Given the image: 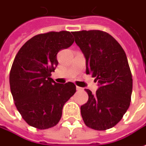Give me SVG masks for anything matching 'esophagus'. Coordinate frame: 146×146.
<instances>
[{
  "label": "esophagus",
  "mask_w": 146,
  "mask_h": 146,
  "mask_svg": "<svg viewBox=\"0 0 146 146\" xmlns=\"http://www.w3.org/2000/svg\"><path fill=\"white\" fill-rule=\"evenodd\" d=\"M76 90H77V91H82V90H83V88H80V87H78V86H76Z\"/></svg>",
  "instance_id": "obj_1"
}]
</instances>
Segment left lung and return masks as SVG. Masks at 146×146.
Wrapping results in <instances>:
<instances>
[{
	"label": "left lung",
	"mask_w": 146,
	"mask_h": 146,
	"mask_svg": "<svg viewBox=\"0 0 146 146\" xmlns=\"http://www.w3.org/2000/svg\"><path fill=\"white\" fill-rule=\"evenodd\" d=\"M72 34L86 58V74L95 77L100 87L96 94L85 89L88 100L80 107L85 125L106 130L123 119L131 101L133 79L126 53L108 33L99 30Z\"/></svg>",
	"instance_id": "left-lung-1"
}]
</instances>
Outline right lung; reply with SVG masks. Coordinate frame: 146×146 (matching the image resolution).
I'll return each mask as SVG.
<instances>
[{
  "label": "right lung",
  "instance_id": "right-lung-1",
  "mask_svg": "<svg viewBox=\"0 0 146 146\" xmlns=\"http://www.w3.org/2000/svg\"><path fill=\"white\" fill-rule=\"evenodd\" d=\"M70 31H50L35 35L20 49L9 74L10 89L18 111L30 126L46 130L56 126L64 104L76 92L72 82L52 79L58 62L57 54L73 44Z\"/></svg>",
  "mask_w": 146,
  "mask_h": 146
}]
</instances>
